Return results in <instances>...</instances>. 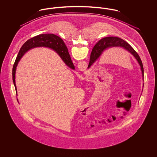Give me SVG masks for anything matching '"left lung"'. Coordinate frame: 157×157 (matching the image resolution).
I'll return each instance as SVG.
<instances>
[{
    "label": "left lung",
    "mask_w": 157,
    "mask_h": 157,
    "mask_svg": "<svg viewBox=\"0 0 157 157\" xmlns=\"http://www.w3.org/2000/svg\"><path fill=\"white\" fill-rule=\"evenodd\" d=\"M113 47H121L129 53L135 58L139 63L140 68L142 72L143 81H144V67L142 65V61L138 54L133 49V48L127 43L124 40L118 37H106L101 39L97 42V44L94 47L92 52L90 53V63L88 67L89 69L92 65L96 62V60L102 55V54L105 50ZM144 86V85H143Z\"/></svg>",
    "instance_id": "obj_1"
}]
</instances>
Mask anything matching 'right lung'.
Wrapping results in <instances>:
<instances>
[{
	"label": "right lung",
	"mask_w": 157,
	"mask_h": 157,
	"mask_svg": "<svg viewBox=\"0 0 157 157\" xmlns=\"http://www.w3.org/2000/svg\"><path fill=\"white\" fill-rule=\"evenodd\" d=\"M37 47H46L49 48L55 51L58 53L61 59L67 65L68 67L75 69V67L72 62L69 53L68 52L67 47L64 42L59 36L54 34H41L32 37L28 40L21 48L15 60L14 65L12 69V78L14 83L16 96H17L16 85L15 82V74L16 67L19 62L22 58L25 53L33 48ZM18 101V99H17Z\"/></svg>",
	"instance_id": "add662e5"
}]
</instances>
